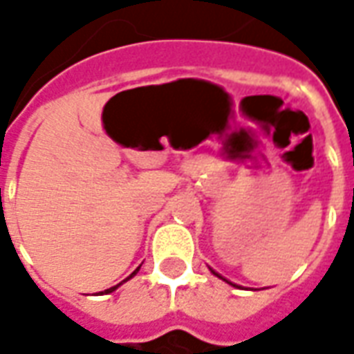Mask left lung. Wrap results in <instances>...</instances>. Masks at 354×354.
Returning <instances> with one entry per match:
<instances>
[{"instance_id": "8db88e82", "label": "left lung", "mask_w": 354, "mask_h": 354, "mask_svg": "<svg viewBox=\"0 0 354 354\" xmlns=\"http://www.w3.org/2000/svg\"><path fill=\"white\" fill-rule=\"evenodd\" d=\"M212 273H214V271H212ZM216 274V277H220V274H218V273H214ZM220 279H222V277H220ZM223 281H225V279H223ZM230 284H231V282H230Z\"/></svg>"}]
</instances>
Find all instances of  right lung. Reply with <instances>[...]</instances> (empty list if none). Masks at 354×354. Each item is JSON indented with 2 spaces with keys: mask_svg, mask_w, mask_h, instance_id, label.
Returning a JSON list of instances; mask_svg holds the SVG:
<instances>
[{
  "mask_svg": "<svg viewBox=\"0 0 354 354\" xmlns=\"http://www.w3.org/2000/svg\"><path fill=\"white\" fill-rule=\"evenodd\" d=\"M138 269H140V267H138ZM138 269H136V271H138ZM136 271H134V273H132L131 274V277H134V274H136ZM131 277H129V279H131ZM129 279H124V281H129ZM123 281V282H124ZM123 282H119V284H123ZM119 284H117V286H119ZM117 286H111V288H108V290H104V292H106V294H109V292H113V290H115L117 288Z\"/></svg>",
  "mask_w": 354,
  "mask_h": 354,
  "instance_id": "right-lung-1",
  "label": "right lung"
}]
</instances>
